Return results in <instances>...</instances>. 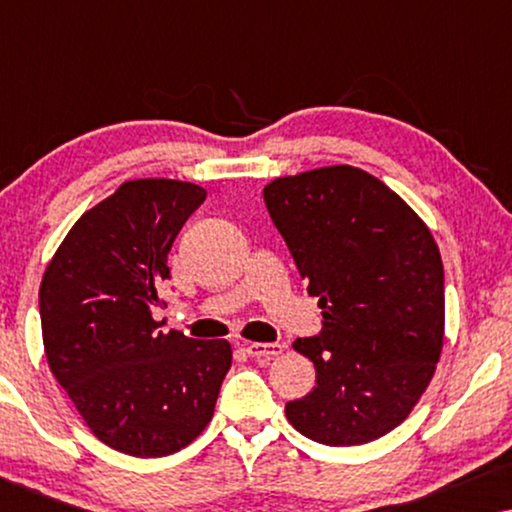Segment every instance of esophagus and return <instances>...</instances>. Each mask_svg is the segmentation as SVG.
<instances>
[{
	"label": "esophagus",
	"mask_w": 512,
	"mask_h": 512,
	"mask_svg": "<svg viewBox=\"0 0 512 512\" xmlns=\"http://www.w3.org/2000/svg\"><path fill=\"white\" fill-rule=\"evenodd\" d=\"M282 345L279 342H247L244 345V352L254 359H275V356L282 354Z\"/></svg>",
	"instance_id": "esophagus-1"
}]
</instances>
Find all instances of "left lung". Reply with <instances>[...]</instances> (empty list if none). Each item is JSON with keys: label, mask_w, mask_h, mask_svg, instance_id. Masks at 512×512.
Returning <instances> with one entry per match:
<instances>
[{"label": "left lung", "mask_w": 512, "mask_h": 512, "mask_svg": "<svg viewBox=\"0 0 512 512\" xmlns=\"http://www.w3.org/2000/svg\"><path fill=\"white\" fill-rule=\"evenodd\" d=\"M263 200L324 317L319 335L293 342L317 387L286 403V419L317 443H370L410 415L436 373L438 244L387 184L352 165L279 177Z\"/></svg>", "instance_id": "obj_1"}]
</instances>
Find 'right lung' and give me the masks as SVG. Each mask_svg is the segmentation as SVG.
<instances>
[{"instance_id":"right-lung-1","label":"right lung","mask_w":512,"mask_h":512,"mask_svg":"<svg viewBox=\"0 0 512 512\" xmlns=\"http://www.w3.org/2000/svg\"><path fill=\"white\" fill-rule=\"evenodd\" d=\"M205 188L125 181L74 223L39 289L48 366L88 429L130 457H167L214 415L233 363L226 340L163 333L167 254Z\"/></svg>"}]
</instances>
